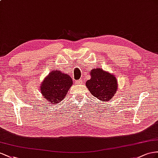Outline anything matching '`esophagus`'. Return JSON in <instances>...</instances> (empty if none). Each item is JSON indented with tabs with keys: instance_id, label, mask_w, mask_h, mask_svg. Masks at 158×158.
<instances>
[{
	"instance_id": "obj_1",
	"label": "esophagus",
	"mask_w": 158,
	"mask_h": 158,
	"mask_svg": "<svg viewBox=\"0 0 158 158\" xmlns=\"http://www.w3.org/2000/svg\"><path fill=\"white\" fill-rule=\"evenodd\" d=\"M75 83L76 84H81V83H83V80L82 79L77 80V81H75Z\"/></svg>"
}]
</instances>
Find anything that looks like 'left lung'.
I'll use <instances>...</instances> for the list:
<instances>
[{
  "label": "left lung",
  "instance_id": "1",
  "mask_svg": "<svg viewBox=\"0 0 158 158\" xmlns=\"http://www.w3.org/2000/svg\"><path fill=\"white\" fill-rule=\"evenodd\" d=\"M90 75L91 79L87 81L85 85L91 94L103 102L111 99L118 91L115 76L102 68L94 69Z\"/></svg>",
  "mask_w": 158,
  "mask_h": 158
}]
</instances>
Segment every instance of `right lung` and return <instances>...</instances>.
Wrapping results in <instances>:
<instances>
[{
  "instance_id": "1",
  "label": "right lung",
  "mask_w": 158,
  "mask_h": 158,
  "mask_svg": "<svg viewBox=\"0 0 158 158\" xmlns=\"http://www.w3.org/2000/svg\"><path fill=\"white\" fill-rule=\"evenodd\" d=\"M72 85L73 80L69 75L53 70L41 83L40 91L48 103L56 104L64 98Z\"/></svg>"
}]
</instances>
